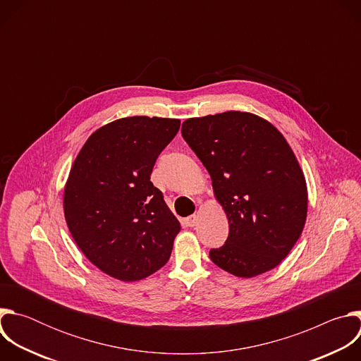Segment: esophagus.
I'll use <instances>...</instances> for the list:
<instances>
[{"mask_svg": "<svg viewBox=\"0 0 361 361\" xmlns=\"http://www.w3.org/2000/svg\"><path fill=\"white\" fill-rule=\"evenodd\" d=\"M197 223H198V216H195V214L185 219V224H187L188 227H194V226H197Z\"/></svg>", "mask_w": 361, "mask_h": 361, "instance_id": "obj_1", "label": "esophagus"}]
</instances>
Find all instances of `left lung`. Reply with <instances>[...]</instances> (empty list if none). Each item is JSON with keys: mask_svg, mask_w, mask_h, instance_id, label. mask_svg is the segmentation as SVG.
Listing matches in <instances>:
<instances>
[{"mask_svg": "<svg viewBox=\"0 0 361 361\" xmlns=\"http://www.w3.org/2000/svg\"><path fill=\"white\" fill-rule=\"evenodd\" d=\"M181 133L228 220V238L210 251L212 262L243 279L277 267L300 238L308 207L305 177L284 135L245 111L188 118Z\"/></svg>", "mask_w": 361, "mask_h": 361, "instance_id": "left-lung-1", "label": "left lung"}]
</instances>
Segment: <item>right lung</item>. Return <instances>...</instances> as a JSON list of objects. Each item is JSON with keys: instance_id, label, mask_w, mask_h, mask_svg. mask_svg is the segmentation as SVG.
<instances>
[{"instance_id": "add662e5", "label": "right lung", "mask_w": 361, "mask_h": 361, "mask_svg": "<svg viewBox=\"0 0 361 361\" xmlns=\"http://www.w3.org/2000/svg\"><path fill=\"white\" fill-rule=\"evenodd\" d=\"M178 128V118L111 121L88 137L71 166L63 200L68 230L110 277L138 281L170 259L181 226L149 176Z\"/></svg>"}]
</instances>
